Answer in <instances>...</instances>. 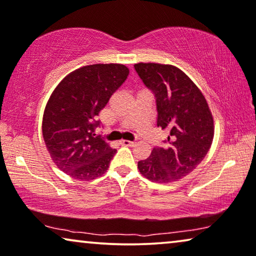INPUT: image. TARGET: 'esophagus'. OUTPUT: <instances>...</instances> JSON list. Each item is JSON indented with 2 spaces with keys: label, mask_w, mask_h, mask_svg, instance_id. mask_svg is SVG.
<instances>
[{
  "label": "esophagus",
  "mask_w": 256,
  "mask_h": 256,
  "mask_svg": "<svg viewBox=\"0 0 256 256\" xmlns=\"http://www.w3.org/2000/svg\"><path fill=\"white\" fill-rule=\"evenodd\" d=\"M120 144L123 146H132V145H134V142H131V140H126V139H123L120 142Z\"/></svg>",
  "instance_id": "34e87169"
}]
</instances>
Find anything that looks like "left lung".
<instances>
[{"mask_svg":"<svg viewBox=\"0 0 256 256\" xmlns=\"http://www.w3.org/2000/svg\"><path fill=\"white\" fill-rule=\"evenodd\" d=\"M136 73L156 98V124L169 132L167 145L138 162L140 174L156 183L189 175L210 150L214 136L211 110L200 88L172 64L139 62Z\"/></svg>","mask_w":256,"mask_h":256,"instance_id":"1","label":"left lung"}]
</instances>
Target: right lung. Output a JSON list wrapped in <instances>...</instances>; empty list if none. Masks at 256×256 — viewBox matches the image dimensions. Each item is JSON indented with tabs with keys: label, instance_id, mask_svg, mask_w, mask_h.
I'll list each match as a JSON object with an SVG mask.
<instances>
[{
	"label": "right lung",
	"instance_id": "1",
	"mask_svg": "<svg viewBox=\"0 0 256 256\" xmlns=\"http://www.w3.org/2000/svg\"><path fill=\"white\" fill-rule=\"evenodd\" d=\"M122 64H96L64 76L42 116V138L56 167L70 178L90 181L109 168L116 150L95 128L100 111L128 76Z\"/></svg>",
	"mask_w": 256,
	"mask_h": 256
}]
</instances>
